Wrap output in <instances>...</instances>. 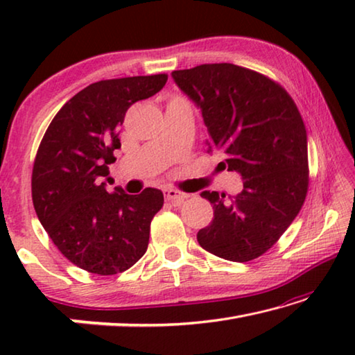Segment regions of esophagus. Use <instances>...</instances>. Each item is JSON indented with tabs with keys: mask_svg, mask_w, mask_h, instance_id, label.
Instances as JSON below:
<instances>
[{
	"mask_svg": "<svg viewBox=\"0 0 355 355\" xmlns=\"http://www.w3.org/2000/svg\"><path fill=\"white\" fill-rule=\"evenodd\" d=\"M164 197L167 202H172L173 205H180L184 199H188V194H184L182 191H177L173 188H166L164 189Z\"/></svg>",
	"mask_w": 355,
	"mask_h": 355,
	"instance_id": "1",
	"label": "esophagus"
}]
</instances>
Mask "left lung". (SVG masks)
<instances>
[{"label":"left lung","mask_w":355,"mask_h":355,"mask_svg":"<svg viewBox=\"0 0 355 355\" xmlns=\"http://www.w3.org/2000/svg\"><path fill=\"white\" fill-rule=\"evenodd\" d=\"M208 130V153L243 177L236 196L203 191L214 218L197 233L209 254L250 261L277 243L304 205L309 188L307 131L284 87L235 64L172 71Z\"/></svg>","instance_id":"obj_1"}]
</instances>
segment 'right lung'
I'll list each match as a JSON object with an SVG mask.
<instances>
[{
	"label": "right lung",
	"mask_w": 355,
	"mask_h": 355,
	"mask_svg": "<svg viewBox=\"0 0 355 355\" xmlns=\"http://www.w3.org/2000/svg\"><path fill=\"white\" fill-rule=\"evenodd\" d=\"M166 81L159 73L94 83L59 110L40 142L31 180L34 209L61 254L84 271L119 274L146 254L163 192L146 188L130 196L119 186L107 192V164L116 161L125 112Z\"/></svg>",
	"instance_id": "obj_1"
}]
</instances>
